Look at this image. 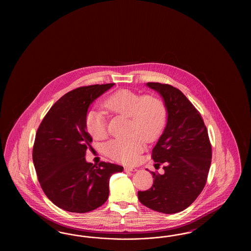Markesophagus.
Masks as SVG:
<instances>
[{
    "instance_id": "1",
    "label": "esophagus",
    "mask_w": 251,
    "mask_h": 251,
    "mask_svg": "<svg viewBox=\"0 0 251 251\" xmlns=\"http://www.w3.org/2000/svg\"><path fill=\"white\" fill-rule=\"evenodd\" d=\"M124 170H125V172H134V171H137L136 168L132 167H126L124 168Z\"/></svg>"
}]
</instances>
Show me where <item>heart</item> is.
Wrapping results in <instances>:
<instances>
[{"instance_id":"heart-1","label":"heart","mask_w":251,"mask_h":251,"mask_svg":"<svg viewBox=\"0 0 251 251\" xmlns=\"http://www.w3.org/2000/svg\"><path fill=\"white\" fill-rule=\"evenodd\" d=\"M105 106L110 111L129 118L128 133L125 139H112L105 145L106 154L112 159L131 164L136 162L144 151L145 140H152L159 134L167 121V107L161 99L144 96L130 90H120L109 96ZM85 127L95 139L105 138L107 132L105 114L91 109L85 117Z\"/></svg>"}]
</instances>
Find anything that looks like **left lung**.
Masks as SVG:
<instances>
[{"label": "left lung", "instance_id": "1", "mask_svg": "<svg viewBox=\"0 0 251 251\" xmlns=\"http://www.w3.org/2000/svg\"><path fill=\"white\" fill-rule=\"evenodd\" d=\"M167 107V123L152 157L164 173L152 172L153 184L138 191L144 205L159 213H179L197 199L205 186L212 146L200 112L182 92L172 85L147 83Z\"/></svg>", "mask_w": 251, "mask_h": 251}]
</instances>
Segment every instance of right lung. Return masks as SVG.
I'll return each instance as SVG.
<instances>
[{
    "instance_id": "obj_1",
    "label": "right lung",
    "mask_w": 251,
    "mask_h": 251,
    "mask_svg": "<svg viewBox=\"0 0 251 251\" xmlns=\"http://www.w3.org/2000/svg\"><path fill=\"white\" fill-rule=\"evenodd\" d=\"M115 84L76 88L59 99L38 127L33 163L38 181L54 204L71 213H87L106 202L110 176L123 167L85 160L92 137L85 117L92 103Z\"/></svg>"
}]
</instances>
